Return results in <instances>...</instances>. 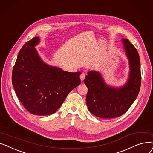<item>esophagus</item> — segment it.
<instances>
[{"label":"esophagus","instance_id":"obj_1","mask_svg":"<svg viewBox=\"0 0 153 153\" xmlns=\"http://www.w3.org/2000/svg\"><path fill=\"white\" fill-rule=\"evenodd\" d=\"M85 76H86V75L84 74V73H82V74H81V75H80V79H81L82 82L83 81V79L85 78Z\"/></svg>","mask_w":153,"mask_h":153}]
</instances>
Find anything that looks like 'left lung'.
I'll return each instance as SVG.
<instances>
[{
    "label": "left lung",
    "instance_id": "obj_1",
    "mask_svg": "<svg viewBox=\"0 0 153 153\" xmlns=\"http://www.w3.org/2000/svg\"><path fill=\"white\" fill-rule=\"evenodd\" d=\"M123 42L130 65L129 77L124 86L113 88L107 86L97 71H88L84 79L88 88L87 106L93 114L101 118H116L125 113L140 90L141 75L139 54L128 39H123Z\"/></svg>",
    "mask_w": 153,
    "mask_h": 153
}]
</instances>
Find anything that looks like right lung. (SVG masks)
<instances>
[{
  "label": "right lung",
  "instance_id": "add662e5",
  "mask_svg": "<svg viewBox=\"0 0 153 153\" xmlns=\"http://www.w3.org/2000/svg\"><path fill=\"white\" fill-rule=\"evenodd\" d=\"M39 40L34 37L20 49L12 82L18 98L29 113L45 116L55 113L68 94L80 84L81 72L65 71L43 63L34 47Z\"/></svg>",
  "mask_w": 153,
  "mask_h": 153
}]
</instances>
